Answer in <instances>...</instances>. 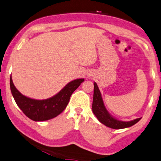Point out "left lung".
<instances>
[{
  "instance_id": "obj_1",
  "label": "left lung",
  "mask_w": 161,
  "mask_h": 161,
  "mask_svg": "<svg viewBox=\"0 0 161 161\" xmlns=\"http://www.w3.org/2000/svg\"><path fill=\"white\" fill-rule=\"evenodd\" d=\"M92 108L93 114L96 115L99 122L110 128L122 129L128 128V127L135 125L136 122L141 119V118H138L134 120L129 121V122H123V121H119L110 116L107 109L105 108L102 94H101L98 85L96 82H94V94H93Z\"/></svg>"
}]
</instances>
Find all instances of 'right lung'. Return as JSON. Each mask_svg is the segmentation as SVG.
<instances>
[{"instance_id":"1","label":"right lung","mask_w":161,"mask_h":161,"mask_svg":"<svg viewBox=\"0 0 161 161\" xmlns=\"http://www.w3.org/2000/svg\"><path fill=\"white\" fill-rule=\"evenodd\" d=\"M84 81V78L71 81L57 95L45 100H36L23 96L14 86L11 77L10 90L15 102L24 114L35 122H40L60 114L69 104L71 94Z\"/></svg>"}]
</instances>
